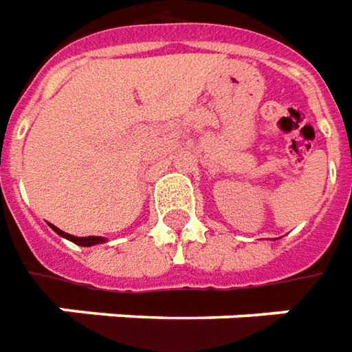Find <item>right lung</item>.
Wrapping results in <instances>:
<instances>
[{
    "label": "right lung",
    "mask_w": 352,
    "mask_h": 352,
    "mask_svg": "<svg viewBox=\"0 0 352 352\" xmlns=\"http://www.w3.org/2000/svg\"><path fill=\"white\" fill-rule=\"evenodd\" d=\"M51 227H53V225H51ZM53 230H55L56 234L65 236V238H68L70 242H74V244H78V245H93V244H100V242H104V238H100V236H85V238H78V236L63 232L60 228H56V227H53Z\"/></svg>",
    "instance_id": "obj_1"
}]
</instances>
